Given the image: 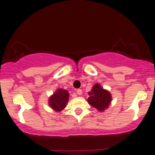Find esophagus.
Wrapping results in <instances>:
<instances>
[{
  "label": "esophagus",
  "mask_w": 155,
  "mask_h": 155,
  "mask_svg": "<svg viewBox=\"0 0 155 155\" xmlns=\"http://www.w3.org/2000/svg\"><path fill=\"white\" fill-rule=\"evenodd\" d=\"M77 93L78 95H81L82 94L81 89H78V90L77 91Z\"/></svg>",
  "instance_id": "34e87169"
}]
</instances>
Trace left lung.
I'll return each instance as SVG.
<instances>
[{
	"mask_svg": "<svg viewBox=\"0 0 155 155\" xmlns=\"http://www.w3.org/2000/svg\"><path fill=\"white\" fill-rule=\"evenodd\" d=\"M88 95L89 97L87 100L88 103L101 112L108 107L112 100L110 92L104 90L100 85L97 84L93 87V89L88 93Z\"/></svg>",
	"mask_w": 155,
	"mask_h": 155,
	"instance_id": "obj_1",
	"label": "left lung"
}]
</instances>
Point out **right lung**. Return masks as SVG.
<instances>
[{
	"instance_id": "add662e5",
	"label": "right lung",
	"mask_w": 155,
	"mask_h": 155,
	"mask_svg": "<svg viewBox=\"0 0 155 155\" xmlns=\"http://www.w3.org/2000/svg\"><path fill=\"white\" fill-rule=\"evenodd\" d=\"M68 91L64 89H58L49 99V104L51 108L57 112L62 110L67 105L69 100Z\"/></svg>"
}]
</instances>
